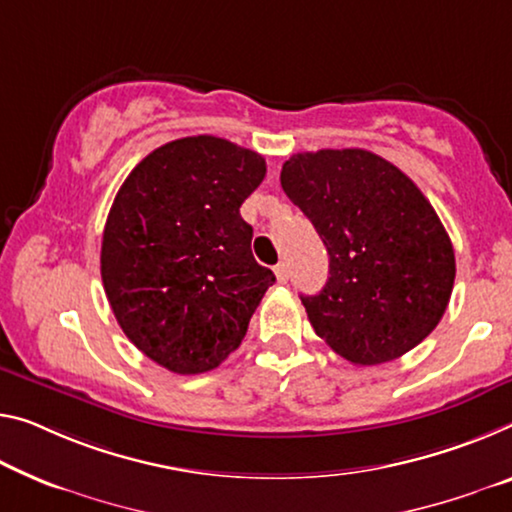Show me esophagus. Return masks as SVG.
<instances>
[{"label":"esophagus","instance_id":"1","mask_svg":"<svg viewBox=\"0 0 512 512\" xmlns=\"http://www.w3.org/2000/svg\"><path fill=\"white\" fill-rule=\"evenodd\" d=\"M274 274H277V281L279 283H286L288 281V265L286 263L274 265Z\"/></svg>","mask_w":512,"mask_h":512}]
</instances>
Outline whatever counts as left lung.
Segmentation results:
<instances>
[{
    "label": "left lung",
    "instance_id": "8db88e82",
    "mask_svg": "<svg viewBox=\"0 0 512 512\" xmlns=\"http://www.w3.org/2000/svg\"><path fill=\"white\" fill-rule=\"evenodd\" d=\"M281 187L329 254L325 288L302 295L316 334L355 366L416 348L455 281L451 238L419 187L364 148L297 153L283 162Z\"/></svg>",
    "mask_w": 512,
    "mask_h": 512
}]
</instances>
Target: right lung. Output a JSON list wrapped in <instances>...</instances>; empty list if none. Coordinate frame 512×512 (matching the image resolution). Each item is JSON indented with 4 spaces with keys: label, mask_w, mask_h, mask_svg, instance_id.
Here are the masks:
<instances>
[{
    "label": "right lung",
    "mask_w": 512,
    "mask_h": 512,
    "mask_svg": "<svg viewBox=\"0 0 512 512\" xmlns=\"http://www.w3.org/2000/svg\"><path fill=\"white\" fill-rule=\"evenodd\" d=\"M263 178L261 155L199 135L155 148L116 194L102 233V286L125 336L171 373L222 364L274 283L240 217Z\"/></svg>",
    "instance_id": "add662e5"
}]
</instances>
